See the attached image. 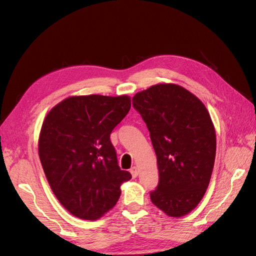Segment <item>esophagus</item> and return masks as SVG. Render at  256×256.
Listing matches in <instances>:
<instances>
[{
    "instance_id": "1",
    "label": "esophagus",
    "mask_w": 256,
    "mask_h": 256,
    "mask_svg": "<svg viewBox=\"0 0 256 256\" xmlns=\"http://www.w3.org/2000/svg\"><path fill=\"white\" fill-rule=\"evenodd\" d=\"M130 172H131V175L133 178H136L138 175V170L136 167H132L131 170H130Z\"/></svg>"
}]
</instances>
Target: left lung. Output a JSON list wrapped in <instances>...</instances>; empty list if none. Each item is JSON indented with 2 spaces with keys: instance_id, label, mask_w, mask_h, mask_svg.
Wrapping results in <instances>:
<instances>
[{
  "instance_id": "obj_1",
  "label": "left lung",
  "mask_w": 256,
  "mask_h": 256,
  "mask_svg": "<svg viewBox=\"0 0 256 256\" xmlns=\"http://www.w3.org/2000/svg\"><path fill=\"white\" fill-rule=\"evenodd\" d=\"M133 106L148 126L160 182L150 192L157 208L172 218L192 211L209 186L216 158V130L204 104L175 84L138 92Z\"/></svg>"
}]
</instances>
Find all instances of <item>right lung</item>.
<instances>
[{
    "label": "right lung",
    "mask_w": 256,
    "mask_h": 256,
    "mask_svg": "<svg viewBox=\"0 0 256 256\" xmlns=\"http://www.w3.org/2000/svg\"><path fill=\"white\" fill-rule=\"evenodd\" d=\"M131 108L128 96H74L47 113L38 155L48 184L64 208L82 220H96L116 204L121 170L110 140L113 128Z\"/></svg>",
    "instance_id": "add662e5"
}]
</instances>
